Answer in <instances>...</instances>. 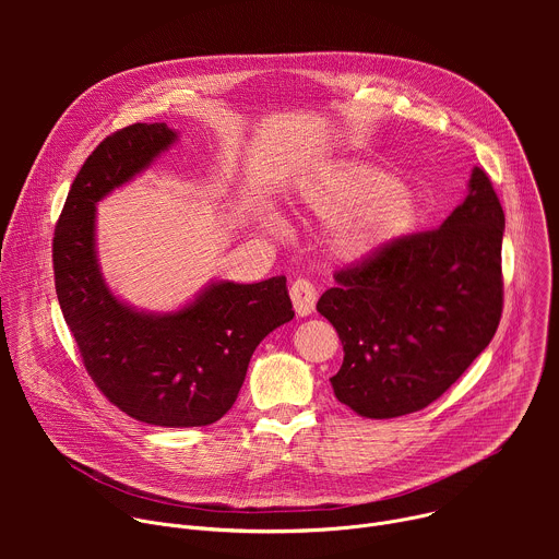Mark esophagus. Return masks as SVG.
<instances>
[{
  "mask_svg": "<svg viewBox=\"0 0 559 559\" xmlns=\"http://www.w3.org/2000/svg\"><path fill=\"white\" fill-rule=\"evenodd\" d=\"M289 296H292V302H294V309H296L298 316H307L316 309L318 292H316L313 283H309L305 278L294 281L292 287H289Z\"/></svg>",
  "mask_w": 559,
  "mask_h": 559,
  "instance_id": "obj_1",
  "label": "esophagus"
}]
</instances>
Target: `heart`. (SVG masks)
Returning a JSON list of instances; mask_svg holds the SVG:
<instances>
[{"label":"heart","instance_id":"heart-1","mask_svg":"<svg viewBox=\"0 0 559 559\" xmlns=\"http://www.w3.org/2000/svg\"><path fill=\"white\" fill-rule=\"evenodd\" d=\"M311 205L328 218H354L365 214L343 238L352 257H365L407 234L416 225V207L405 197V186L393 175L369 166H338L309 190ZM274 229L281 218L267 216Z\"/></svg>","mask_w":559,"mask_h":559}]
</instances>
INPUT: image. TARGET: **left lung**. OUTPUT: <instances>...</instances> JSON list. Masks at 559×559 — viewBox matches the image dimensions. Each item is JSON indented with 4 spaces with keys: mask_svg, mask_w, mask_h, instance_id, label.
Wrapping results in <instances>:
<instances>
[{
    "mask_svg": "<svg viewBox=\"0 0 559 559\" xmlns=\"http://www.w3.org/2000/svg\"><path fill=\"white\" fill-rule=\"evenodd\" d=\"M504 212L473 168L468 194L436 229L412 231L334 274L316 309L336 328L338 401L384 420L431 405L485 352L504 305Z\"/></svg>",
    "mask_w": 559,
    "mask_h": 559,
    "instance_id": "1",
    "label": "left lung"
}]
</instances>
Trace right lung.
I'll return each instance as SVG.
<instances>
[{"label":"right lung","mask_w":559,"mask_h":559,"mask_svg":"<svg viewBox=\"0 0 559 559\" xmlns=\"http://www.w3.org/2000/svg\"><path fill=\"white\" fill-rule=\"evenodd\" d=\"M175 136L166 123H132L93 150L55 225L52 270L66 325L108 401L147 425L205 427L231 409L254 349L294 311L285 276L212 285L168 316L139 313L108 292L95 259V203Z\"/></svg>","instance_id":"add662e5"}]
</instances>
